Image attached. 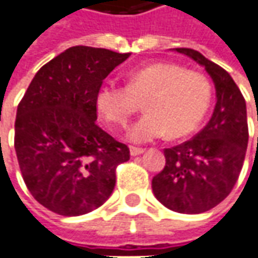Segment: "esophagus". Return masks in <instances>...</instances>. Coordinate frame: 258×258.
Instances as JSON below:
<instances>
[{
  "instance_id": "1",
  "label": "esophagus",
  "mask_w": 258,
  "mask_h": 258,
  "mask_svg": "<svg viewBox=\"0 0 258 258\" xmlns=\"http://www.w3.org/2000/svg\"><path fill=\"white\" fill-rule=\"evenodd\" d=\"M144 148H138V147H130V154L133 155V157H137V155H141L144 154Z\"/></svg>"
}]
</instances>
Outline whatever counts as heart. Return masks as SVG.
<instances>
[{"instance_id": "obj_1", "label": "heart", "mask_w": 258, "mask_h": 258, "mask_svg": "<svg viewBox=\"0 0 258 258\" xmlns=\"http://www.w3.org/2000/svg\"><path fill=\"white\" fill-rule=\"evenodd\" d=\"M212 99L209 79L176 63H150L127 75V85L104 83L96 94L97 110L113 128H125L144 101L145 114L130 130L134 143L169 134L188 136L202 121Z\"/></svg>"}]
</instances>
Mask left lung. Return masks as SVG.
Masks as SVG:
<instances>
[{
  "instance_id": "8db88e82",
  "label": "left lung",
  "mask_w": 258,
  "mask_h": 258,
  "mask_svg": "<svg viewBox=\"0 0 258 258\" xmlns=\"http://www.w3.org/2000/svg\"><path fill=\"white\" fill-rule=\"evenodd\" d=\"M176 52L202 64L215 83L216 106L206 127L189 141L165 148V166L152 192L178 213H202L225 201L239 179L248 143L246 100L232 76L198 50Z\"/></svg>"
}]
</instances>
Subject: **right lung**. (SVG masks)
<instances>
[{
    "label": "right lung",
    "instance_id": "add662e5",
    "mask_svg": "<svg viewBox=\"0 0 258 258\" xmlns=\"http://www.w3.org/2000/svg\"><path fill=\"white\" fill-rule=\"evenodd\" d=\"M128 56L72 46L38 70L19 101V169L33 198L57 215L101 206L115 186V168L130 159L128 147L96 122L100 86Z\"/></svg>",
    "mask_w": 258,
    "mask_h": 258
}]
</instances>
